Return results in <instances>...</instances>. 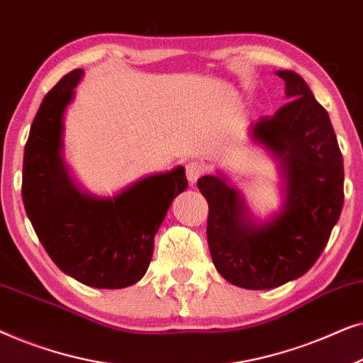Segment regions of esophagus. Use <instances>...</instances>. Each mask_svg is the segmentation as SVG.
<instances>
[{"label":"esophagus","instance_id":"esophagus-1","mask_svg":"<svg viewBox=\"0 0 363 363\" xmlns=\"http://www.w3.org/2000/svg\"><path fill=\"white\" fill-rule=\"evenodd\" d=\"M185 173H186L188 182H190L193 185V183H196L198 178H200L203 173H205V167H203L201 163H198V162H190L185 168Z\"/></svg>","mask_w":363,"mask_h":363}]
</instances>
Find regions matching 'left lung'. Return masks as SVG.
Instances as JSON below:
<instances>
[{
	"instance_id": "obj_1",
	"label": "left lung",
	"mask_w": 363,
	"mask_h": 363,
	"mask_svg": "<svg viewBox=\"0 0 363 363\" xmlns=\"http://www.w3.org/2000/svg\"><path fill=\"white\" fill-rule=\"evenodd\" d=\"M292 99L251 125L252 140L277 158L284 203L256 223L240 191L221 175L198 180L206 198V236L218 272L245 289H272L314 266L344 205V162L329 113L299 74L276 71Z\"/></svg>"
}]
</instances>
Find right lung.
<instances>
[{
	"mask_svg": "<svg viewBox=\"0 0 363 363\" xmlns=\"http://www.w3.org/2000/svg\"><path fill=\"white\" fill-rule=\"evenodd\" d=\"M84 71L64 76L34 117L23 162V203L49 257L82 284L122 289L145 276L153 241L173 198L186 190L185 168L155 173L116 196L97 198L71 180L62 162L64 112Z\"/></svg>",
	"mask_w": 363,
	"mask_h": 363,
	"instance_id": "right-lung-1",
	"label": "right lung"
}]
</instances>
